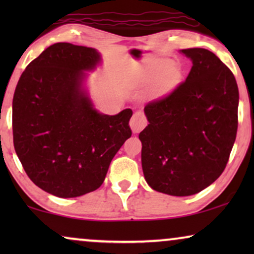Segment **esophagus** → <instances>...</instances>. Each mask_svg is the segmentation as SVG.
<instances>
[{"mask_svg": "<svg viewBox=\"0 0 254 254\" xmlns=\"http://www.w3.org/2000/svg\"><path fill=\"white\" fill-rule=\"evenodd\" d=\"M147 118H145V116L141 112V111L135 112L129 121V126L131 128V130H133V133H140V131L147 126Z\"/></svg>", "mask_w": 254, "mask_h": 254, "instance_id": "esophagus-1", "label": "esophagus"}]
</instances>
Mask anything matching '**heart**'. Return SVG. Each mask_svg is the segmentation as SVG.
Listing matches in <instances>:
<instances>
[{
	"label": "heart",
	"instance_id": "heart-1",
	"mask_svg": "<svg viewBox=\"0 0 254 254\" xmlns=\"http://www.w3.org/2000/svg\"><path fill=\"white\" fill-rule=\"evenodd\" d=\"M171 65L172 64L170 62H164V64L144 65V67L138 68L131 75V85L138 86V88L152 85L150 89V92L152 93L166 91V90L175 86L179 79L178 70H176V69L169 70ZM165 71L168 72L165 73Z\"/></svg>",
	"mask_w": 254,
	"mask_h": 254
}]
</instances>
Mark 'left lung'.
<instances>
[{"mask_svg": "<svg viewBox=\"0 0 254 254\" xmlns=\"http://www.w3.org/2000/svg\"><path fill=\"white\" fill-rule=\"evenodd\" d=\"M180 53L192 61L186 81L144 107L141 162L152 190L189 196L224 171L238 126L239 93L230 69L204 48Z\"/></svg>", "mask_w": 254, "mask_h": 254, "instance_id": "1", "label": "left lung"}]
</instances>
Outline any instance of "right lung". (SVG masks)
<instances>
[{
	"mask_svg": "<svg viewBox=\"0 0 254 254\" xmlns=\"http://www.w3.org/2000/svg\"><path fill=\"white\" fill-rule=\"evenodd\" d=\"M100 62L95 48L54 44L27 65L16 86V154L29 178L55 196H81L100 187L131 135L133 111L100 113L85 88V72Z\"/></svg>",
	"mask_w": 254,
	"mask_h": 254,
	"instance_id": "right-lung-1",
	"label": "right lung"
}]
</instances>
